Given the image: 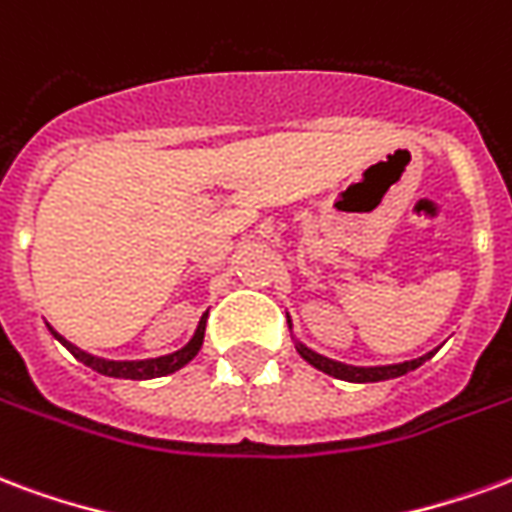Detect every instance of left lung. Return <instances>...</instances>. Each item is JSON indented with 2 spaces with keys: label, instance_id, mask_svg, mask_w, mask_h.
I'll return each mask as SVG.
<instances>
[{
  "label": "left lung",
  "instance_id": "left-lung-1",
  "mask_svg": "<svg viewBox=\"0 0 512 512\" xmlns=\"http://www.w3.org/2000/svg\"><path fill=\"white\" fill-rule=\"evenodd\" d=\"M286 322H289V330H292V319L286 316ZM294 346H297V352L305 363H311L313 368H319L322 374L335 376V379H343V382H357V384H368V382H387V379H398V376L409 374L414 368H420L425 360H431L436 354L428 352L423 357H417V360H406V363H393V365H349V363H338V360H330V357H324V354L313 352L308 349L305 343H300L294 338Z\"/></svg>",
  "mask_w": 512,
  "mask_h": 512
}]
</instances>
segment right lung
<instances>
[{
    "label": "right lung",
    "mask_w": 512,
    "mask_h": 512,
    "mask_svg": "<svg viewBox=\"0 0 512 512\" xmlns=\"http://www.w3.org/2000/svg\"><path fill=\"white\" fill-rule=\"evenodd\" d=\"M204 327H207V313L201 316V322L199 327H196L193 338H190L182 349H177V352L171 354H163V357H149V360H108V357H95V354L78 349L76 343L65 341V338L48 324L51 335L65 346L67 352L76 357L78 363H84L87 368H92V371H98V374L103 376H114V379H158V376H169L174 374V371H179V368H185V365L199 354L201 343H204Z\"/></svg>",
    "instance_id": "right-lung-1"
}]
</instances>
